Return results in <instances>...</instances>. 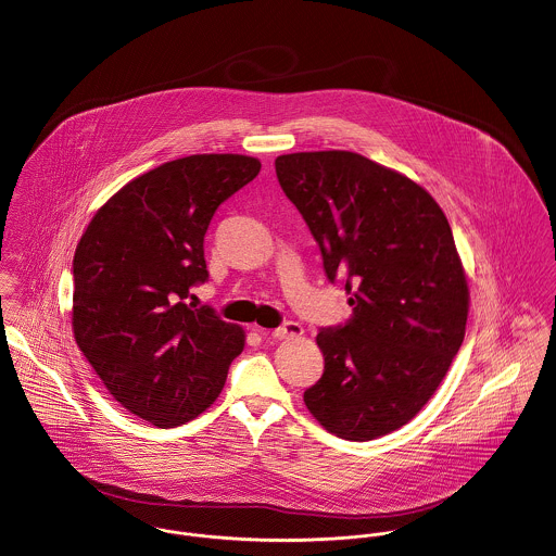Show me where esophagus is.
I'll return each instance as SVG.
<instances>
[{"label":"esophagus","mask_w":556,"mask_h":556,"mask_svg":"<svg viewBox=\"0 0 556 556\" xmlns=\"http://www.w3.org/2000/svg\"><path fill=\"white\" fill-rule=\"evenodd\" d=\"M300 334H302V326H300L299 321H286L283 326L273 330V339H279V341L296 339Z\"/></svg>","instance_id":"1"}]
</instances>
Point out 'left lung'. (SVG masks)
<instances>
[{
  "label": "left lung",
  "mask_w": 556,
  "mask_h": 556,
  "mask_svg": "<svg viewBox=\"0 0 556 556\" xmlns=\"http://www.w3.org/2000/svg\"><path fill=\"white\" fill-rule=\"evenodd\" d=\"M275 172L353 306L319 330L326 366L304 404L330 433L375 440L428 404L466 337L470 292L448 219L426 188L355 152L283 154Z\"/></svg>",
  "instance_id": "obj_1"
}]
</instances>
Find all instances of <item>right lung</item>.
Wrapping results in <instances>:
<instances>
[{"mask_svg": "<svg viewBox=\"0 0 556 556\" xmlns=\"http://www.w3.org/2000/svg\"><path fill=\"white\" fill-rule=\"evenodd\" d=\"M241 154H194L143 173L90 219L74 256V337L127 410L177 428L207 410L245 332L212 306L205 235L217 207L260 173Z\"/></svg>", "mask_w": 556, "mask_h": 556, "instance_id": "right-lung-1", "label": "right lung"}]
</instances>
